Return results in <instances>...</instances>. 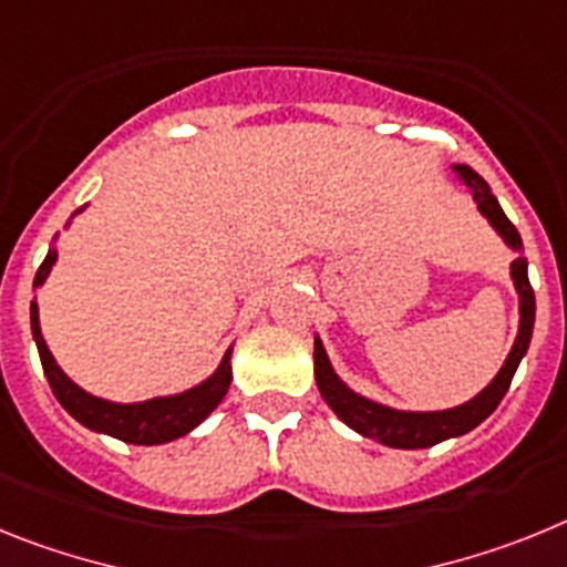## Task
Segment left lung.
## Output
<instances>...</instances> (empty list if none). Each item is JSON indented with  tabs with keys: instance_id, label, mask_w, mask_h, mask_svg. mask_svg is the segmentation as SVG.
<instances>
[{
	"instance_id": "left-lung-1",
	"label": "left lung",
	"mask_w": 567,
	"mask_h": 567,
	"mask_svg": "<svg viewBox=\"0 0 567 567\" xmlns=\"http://www.w3.org/2000/svg\"><path fill=\"white\" fill-rule=\"evenodd\" d=\"M451 174H454V179L460 182L462 188H467V194L474 196L476 210L488 219V225L499 234L502 243L516 254L514 262H511V279H514L516 297H519V331H516L511 353L505 357L496 377L476 396H471V400L456 408H442V411H402V408L382 405V402L371 400V396H362V393L344 385L342 377L333 371L319 333L313 337V373H317V388L322 393V400L331 405V411L348 427H353V431L368 436V440L379 442V445L402 447V451L440 445V442L474 431L480 422L488 420L491 413L496 411V405L502 402V396L508 393L511 379H514L522 357L528 353L530 333H534L536 299L528 282V259H525L519 230L511 225V219L505 216L499 202H496L491 185L476 174L474 167L451 165Z\"/></svg>"
}]
</instances>
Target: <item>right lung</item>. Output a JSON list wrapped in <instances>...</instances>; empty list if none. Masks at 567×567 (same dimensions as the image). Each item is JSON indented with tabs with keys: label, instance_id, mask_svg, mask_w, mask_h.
Returning a JSON list of instances; mask_svg holds the SVG:
<instances>
[{
	"label": "right lung",
	"instance_id": "add662e5",
	"mask_svg": "<svg viewBox=\"0 0 567 567\" xmlns=\"http://www.w3.org/2000/svg\"><path fill=\"white\" fill-rule=\"evenodd\" d=\"M85 208L73 210V216L82 214ZM73 216L68 219V225L73 223ZM56 236H53V239H56ZM56 259H59V250L56 245H51V248H48L45 262L39 265L37 270L33 290H39L42 285H45V279L51 277ZM31 333L59 405L65 408L79 425L91 427V431L96 433H107V436H113V440L131 442V445H165V442H174L179 440V436H185V433H190L196 425H202V422L208 420L210 411L225 400V393H228L230 388V377H234V371H230V353H234V344H230L228 351H225L223 362L216 365V371L210 373L208 379H202L199 385L188 388V391L167 393V396H151V400H142V402L102 400V396H96V393H87L85 388H79L76 382H73V379L56 365V359H53L45 337H42V328H39L37 297H33L31 302Z\"/></svg>",
	"mask_w": 567,
	"mask_h": 567
}]
</instances>
